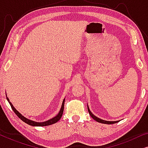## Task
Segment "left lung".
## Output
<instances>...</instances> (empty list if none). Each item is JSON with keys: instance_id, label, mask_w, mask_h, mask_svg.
Masks as SVG:
<instances>
[{"instance_id": "8db88e82", "label": "left lung", "mask_w": 148, "mask_h": 148, "mask_svg": "<svg viewBox=\"0 0 148 148\" xmlns=\"http://www.w3.org/2000/svg\"><path fill=\"white\" fill-rule=\"evenodd\" d=\"M88 110L89 114H90V116H92V118L94 119L95 121H96L97 122H98V123H104V124H109V125H110V124H114V123H116L119 122V121H108L102 120V119H99V118H98V117H97V116H94V115L93 114L92 112H91V111H90V108H89L88 106Z\"/></svg>"}]
</instances>
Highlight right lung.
I'll use <instances>...</instances> for the list:
<instances>
[{
    "instance_id": "add662e5",
    "label": "right lung",
    "mask_w": 148,
    "mask_h": 148,
    "mask_svg": "<svg viewBox=\"0 0 148 148\" xmlns=\"http://www.w3.org/2000/svg\"><path fill=\"white\" fill-rule=\"evenodd\" d=\"M7 99L8 100V102H9L10 105H11V108L13 109V110L14 111V112L16 114H17V116L19 117L20 119H21V121H23V122H25V123H27V124L29 125H32V126H39V127H44V126H48V125H52V124H54V123H56V122H58V121L60 120V118L62 117V113H63V110H64V100H65V99H64V100L62 101V106H61V108H60V110L59 111V112H58V114L56 115V116L53 117V118L50 119V120L48 121H46L45 122H36V121H32V120H29V119H28L27 118H25V116H23V115H22L21 113H19L18 111L16 110L15 108V107L13 106V104H11V102L9 101V99L7 98Z\"/></svg>"
}]
</instances>
